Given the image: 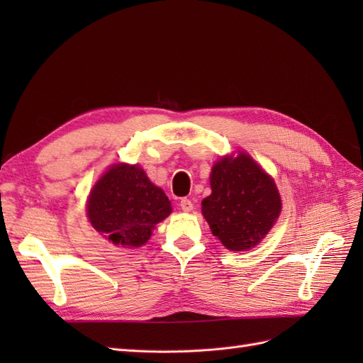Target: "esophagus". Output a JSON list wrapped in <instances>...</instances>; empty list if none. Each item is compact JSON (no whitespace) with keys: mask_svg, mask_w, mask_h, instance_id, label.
<instances>
[{"mask_svg":"<svg viewBox=\"0 0 363 363\" xmlns=\"http://www.w3.org/2000/svg\"><path fill=\"white\" fill-rule=\"evenodd\" d=\"M179 207L184 212H190L191 209H194V203H191L189 198H182L179 201Z\"/></svg>","mask_w":363,"mask_h":363,"instance_id":"34e87169","label":"esophagus"}]
</instances>
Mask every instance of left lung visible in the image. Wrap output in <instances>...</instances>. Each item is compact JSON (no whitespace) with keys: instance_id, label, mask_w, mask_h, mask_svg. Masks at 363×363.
Here are the masks:
<instances>
[{"instance_id":"1","label":"left lung","mask_w":363,"mask_h":363,"mask_svg":"<svg viewBox=\"0 0 363 363\" xmlns=\"http://www.w3.org/2000/svg\"><path fill=\"white\" fill-rule=\"evenodd\" d=\"M211 187L212 195L203 201V215L228 250L256 246L279 217L281 196L274 182L248 154L217 162Z\"/></svg>"}]
</instances>
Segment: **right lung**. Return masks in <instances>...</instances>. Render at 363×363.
<instances>
[{"instance_id": "right-lung-1", "label": "right lung", "mask_w": 363, "mask_h": 363, "mask_svg": "<svg viewBox=\"0 0 363 363\" xmlns=\"http://www.w3.org/2000/svg\"><path fill=\"white\" fill-rule=\"evenodd\" d=\"M172 212L164 190L151 184L137 165H113L89 198L91 226L115 245L142 246L154 226Z\"/></svg>"}]
</instances>
